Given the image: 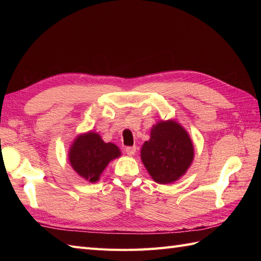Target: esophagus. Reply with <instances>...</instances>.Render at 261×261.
Masks as SVG:
<instances>
[{"mask_svg": "<svg viewBox=\"0 0 261 261\" xmlns=\"http://www.w3.org/2000/svg\"><path fill=\"white\" fill-rule=\"evenodd\" d=\"M136 146H132V147H126L124 150H125V152L129 154V156H134V154L136 153Z\"/></svg>", "mask_w": 261, "mask_h": 261, "instance_id": "esophagus-1", "label": "esophagus"}]
</instances>
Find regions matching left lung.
I'll return each mask as SVG.
<instances>
[{
	"label": "left lung",
	"instance_id": "8db88e82",
	"mask_svg": "<svg viewBox=\"0 0 261 261\" xmlns=\"http://www.w3.org/2000/svg\"><path fill=\"white\" fill-rule=\"evenodd\" d=\"M150 140L143 143L141 159L159 184H169L186 173L194 157L190 136L175 121L153 125Z\"/></svg>",
	"mask_w": 261,
	"mask_h": 261
}]
</instances>
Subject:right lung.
<instances>
[{"label": "right lung", "instance_id": "right-lung-1", "mask_svg": "<svg viewBox=\"0 0 261 261\" xmlns=\"http://www.w3.org/2000/svg\"><path fill=\"white\" fill-rule=\"evenodd\" d=\"M121 154L113 143H105L95 132L80 136L69 152L71 167L83 178L94 182L98 179L107 165Z\"/></svg>", "mask_w": 261, "mask_h": 261}]
</instances>
